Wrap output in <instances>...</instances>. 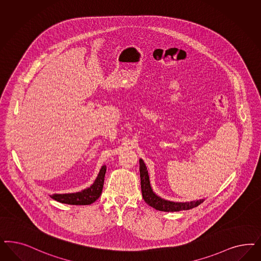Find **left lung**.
Instances as JSON below:
<instances>
[{
  "instance_id": "obj_1",
  "label": "left lung",
  "mask_w": 261,
  "mask_h": 261,
  "mask_svg": "<svg viewBox=\"0 0 261 261\" xmlns=\"http://www.w3.org/2000/svg\"><path fill=\"white\" fill-rule=\"evenodd\" d=\"M140 163V179H141V191L144 201L150 206L155 208L156 211L173 212V211H187L201 204L203 200L193 201L190 202H174L163 200L156 196L151 190L150 179L148 176V171L142 160H139Z\"/></svg>"
}]
</instances>
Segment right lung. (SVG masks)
Wrapping results in <instances>:
<instances>
[{"label": "right lung", "instance_id": "add662e5", "mask_svg": "<svg viewBox=\"0 0 261 261\" xmlns=\"http://www.w3.org/2000/svg\"><path fill=\"white\" fill-rule=\"evenodd\" d=\"M107 167L102 166L98 177L89 188L84 189L82 192L71 194H54L50 196L51 199L67 204H74V205H86L91 204L96 200L99 199L102 191V186L105 181V175H106Z\"/></svg>", "mask_w": 261, "mask_h": 261}]
</instances>
